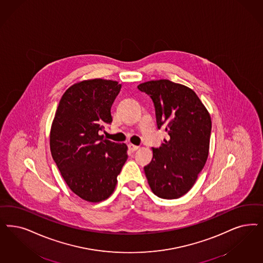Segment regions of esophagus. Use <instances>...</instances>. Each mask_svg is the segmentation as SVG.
I'll return each mask as SVG.
<instances>
[{
    "label": "esophagus",
    "instance_id": "1",
    "mask_svg": "<svg viewBox=\"0 0 263 263\" xmlns=\"http://www.w3.org/2000/svg\"><path fill=\"white\" fill-rule=\"evenodd\" d=\"M128 148H129V151H130L131 153H134V152H136L137 149L139 148V146H138V145H132V144H129V145H128Z\"/></svg>",
    "mask_w": 263,
    "mask_h": 263
}]
</instances>
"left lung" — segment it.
Masks as SVG:
<instances>
[{
  "label": "left lung",
  "mask_w": 263,
  "mask_h": 263,
  "mask_svg": "<svg viewBox=\"0 0 263 263\" xmlns=\"http://www.w3.org/2000/svg\"><path fill=\"white\" fill-rule=\"evenodd\" d=\"M154 102L158 129L165 128L169 139L145 166V177L154 194L177 199L191 191L207 161L212 120L194 91L168 80L138 85Z\"/></svg>",
  "instance_id": "left-lung-1"
}]
</instances>
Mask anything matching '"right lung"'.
Masks as SVG:
<instances>
[{
    "label": "right lung",
    "mask_w": 263,
    "mask_h": 263,
    "mask_svg": "<svg viewBox=\"0 0 263 263\" xmlns=\"http://www.w3.org/2000/svg\"><path fill=\"white\" fill-rule=\"evenodd\" d=\"M121 88L114 81L78 82L64 93L50 129L53 160L71 191L88 202L107 199L127 160V145L104 139L110 108Z\"/></svg>",
    "instance_id": "1"
}]
</instances>
